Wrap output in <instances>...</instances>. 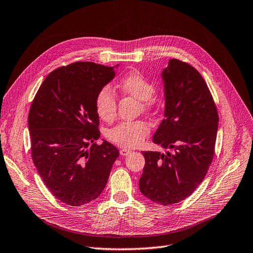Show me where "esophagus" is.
Wrapping results in <instances>:
<instances>
[{
    "mask_svg": "<svg viewBox=\"0 0 253 253\" xmlns=\"http://www.w3.org/2000/svg\"><path fill=\"white\" fill-rule=\"evenodd\" d=\"M131 153V150H129V149H121L120 150V154L122 155V156H125V155H128V154H130Z\"/></svg>",
    "mask_w": 253,
    "mask_h": 253,
    "instance_id": "obj_1",
    "label": "esophagus"
}]
</instances>
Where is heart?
<instances>
[{
	"label": "heart",
	"mask_w": 253,
	"mask_h": 253,
	"mask_svg": "<svg viewBox=\"0 0 253 253\" xmlns=\"http://www.w3.org/2000/svg\"><path fill=\"white\" fill-rule=\"evenodd\" d=\"M118 88L123 95L130 96L138 101L144 112L155 110L157 101L153 97L154 84L149 81L139 72L132 71L121 79ZM96 109L98 115L104 121H111L117 115V99L115 93L108 87L101 88L96 97ZM150 132V127L144 121L122 122L108 131V138L124 148H133L141 144Z\"/></svg>",
	"instance_id": "b5f03b06"
}]
</instances>
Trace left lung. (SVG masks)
<instances>
[{
  "instance_id": "left-lung-1",
  "label": "left lung",
  "mask_w": 253,
  "mask_h": 253,
  "mask_svg": "<svg viewBox=\"0 0 253 253\" xmlns=\"http://www.w3.org/2000/svg\"><path fill=\"white\" fill-rule=\"evenodd\" d=\"M162 79L164 120L152 141L167 151L143 152L139 190L149 200L170 205L188 198L207 175L219 117L207 83L192 65L170 59Z\"/></svg>"
}]
</instances>
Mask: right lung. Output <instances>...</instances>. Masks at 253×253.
I'll list each match as a JSON object with an SVG mask.
<instances>
[{
  "label": "right lung",
  "instance_id": "right-lung-1",
  "mask_svg": "<svg viewBox=\"0 0 253 253\" xmlns=\"http://www.w3.org/2000/svg\"><path fill=\"white\" fill-rule=\"evenodd\" d=\"M116 67L75 62L51 72L28 117L32 160L46 188L61 202L80 207L104 190L119 150L100 137L98 91Z\"/></svg>",
  "mask_w": 253,
  "mask_h": 253
}]
</instances>
